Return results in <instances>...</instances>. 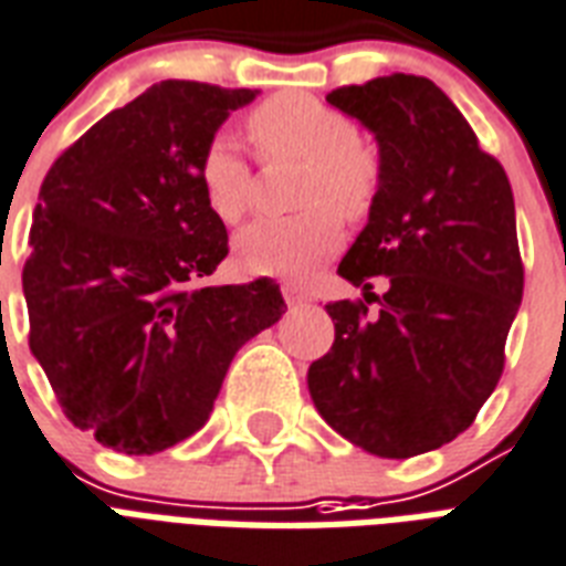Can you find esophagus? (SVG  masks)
I'll return each instance as SVG.
<instances>
[{
  "instance_id": "34e87169",
  "label": "esophagus",
  "mask_w": 566,
  "mask_h": 566,
  "mask_svg": "<svg viewBox=\"0 0 566 566\" xmlns=\"http://www.w3.org/2000/svg\"><path fill=\"white\" fill-rule=\"evenodd\" d=\"M280 292H283V297H286L289 306H295V304H301V301H306V292L297 286V283H283V286H280Z\"/></svg>"
}]
</instances>
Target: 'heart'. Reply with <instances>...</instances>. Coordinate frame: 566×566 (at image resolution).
<instances>
[{
	"label": "heart",
	"instance_id": "obj_1",
	"mask_svg": "<svg viewBox=\"0 0 566 566\" xmlns=\"http://www.w3.org/2000/svg\"><path fill=\"white\" fill-rule=\"evenodd\" d=\"M262 159H304L286 218H262L235 239V256L253 274H304L343 242V221L371 212L380 188L378 147L357 133L343 108L313 94H277L248 117ZM197 179L223 223H239L253 206V168L227 135H214L197 161Z\"/></svg>",
	"mask_w": 566,
	"mask_h": 566
}]
</instances>
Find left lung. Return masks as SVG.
<instances>
[{
    "label": "left lung",
    "instance_id": "left-lung-1",
    "mask_svg": "<svg viewBox=\"0 0 566 566\" xmlns=\"http://www.w3.org/2000/svg\"><path fill=\"white\" fill-rule=\"evenodd\" d=\"M327 103L369 126L380 188L339 277L384 273L378 316L333 301L331 352L306 371L333 431L378 458L440 449L475 422L505 369L523 301L514 191L467 117L431 78L392 73L343 85Z\"/></svg>",
    "mask_w": 566,
    "mask_h": 566
}]
</instances>
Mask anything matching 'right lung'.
I'll list each match as a JSON object with an SVG mask.
<instances>
[{"label":"right lung","instance_id":"add662e5","mask_svg":"<svg viewBox=\"0 0 566 566\" xmlns=\"http://www.w3.org/2000/svg\"><path fill=\"white\" fill-rule=\"evenodd\" d=\"M253 96L165 78L43 177L23 265L29 348L64 416L105 449L156 454L200 431L235 352L286 310L271 277L200 286L230 244L197 161Z\"/></svg>","mask_w":566,"mask_h":566}]
</instances>
